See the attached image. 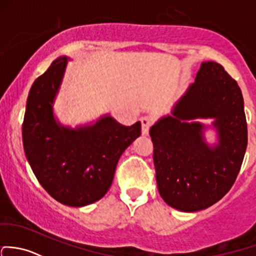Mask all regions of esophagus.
<instances>
[{
	"mask_svg": "<svg viewBox=\"0 0 256 256\" xmlns=\"http://www.w3.org/2000/svg\"><path fill=\"white\" fill-rule=\"evenodd\" d=\"M141 125H142V135H148V131L150 125H152V119L148 116L141 118Z\"/></svg>",
	"mask_w": 256,
	"mask_h": 256,
	"instance_id": "34e87169",
	"label": "esophagus"
}]
</instances>
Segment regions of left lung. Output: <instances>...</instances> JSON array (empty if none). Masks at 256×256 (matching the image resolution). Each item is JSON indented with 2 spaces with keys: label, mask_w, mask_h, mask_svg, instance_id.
<instances>
[{
  "label": "left lung",
  "mask_w": 256,
  "mask_h": 256,
  "mask_svg": "<svg viewBox=\"0 0 256 256\" xmlns=\"http://www.w3.org/2000/svg\"><path fill=\"white\" fill-rule=\"evenodd\" d=\"M214 118L219 142L208 146L204 126ZM158 192L169 206L184 212L205 210L234 184L248 144L243 94L222 64H201L195 82L150 130Z\"/></svg>",
  "instance_id": "8db88e82"
}]
</instances>
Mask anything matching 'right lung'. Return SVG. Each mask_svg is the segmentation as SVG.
<instances>
[{"label":"right lung","mask_w":256,"mask_h":256,"mask_svg":"<svg viewBox=\"0 0 256 256\" xmlns=\"http://www.w3.org/2000/svg\"><path fill=\"white\" fill-rule=\"evenodd\" d=\"M66 66V56L56 58L34 80L22 136L26 157L40 185L58 202L82 207L108 192L121 154L141 135V122L124 126L104 115L93 125H61L52 106Z\"/></svg>","instance_id":"right-lung-1"}]
</instances>
